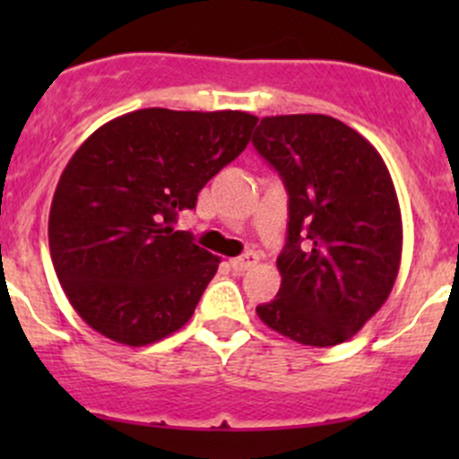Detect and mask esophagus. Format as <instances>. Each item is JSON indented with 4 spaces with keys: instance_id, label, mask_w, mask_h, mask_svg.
<instances>
[{
    "instance_id": "1",
    "label": "esophagus",
    "mask_w": 459,
    "mask_h": 459,
    "mask_svg": "<svg viewBox=\"0 0 459 459\" xmlns=\"http://www.w3.org/2000/svg\"><path fill=\"white\" fill-rule=\"evenodd\" d=\"M257 253H244L242 257H235L230 259V268H233L235 273H244L248 271V268H253L257 264Z\"/></svg>"
}]
</instances>
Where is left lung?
Here are the masks:
<instances>
[{
    "label": "left lung",
    "mask_w": 459,
    "mask_h": 459,
    "mask_svg": "<svg viewBox=\"0 0 459 459\" xmlns=\"http://www.w3.org/2000/svg\"><path fill=\"white\" fill-rule=\"evenodd\" d=\"M253 146L289 193L281 286L257 316L299 344H342L382 308L400 271L391 173L371 142L328 115L264 117Z\"/></svg>",
    "instance_id": "left-lung-1"
}]
</instances>
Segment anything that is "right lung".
<instances>
[{"label":"right lung","instance_id":"right-lung-1","mask_svg":"<svg viewBox=\"0 0 459 459\" xmlns=\"http://www.w3.org/2000/svg\"><path fill=\"white\" fill-rule=\"evenodd\" d=\"M242 110L142 108L110 119L77 148L55 188L48 244L68 302L126 346L179 331L220 257L173 224L251 142Z\"/></svg>","mask_w":459,"mask_h":459}]
</instances>
